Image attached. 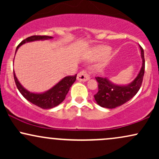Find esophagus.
<instances>
[{"label": "esophagus", "instance_id": "obj_1", "mask_svg": "<svg viewBox=\"0 0 159 159\" xmlns=\"http://www.w3.org/2000/svg\"><path fill=\"white\" fill-rule=\"evenodd\" d=\"M89 78H90V75H89L87 71L85 70V69H84V70L78 72L77 75V79L80 81H87Z\"/></svg>", "mask_w": 159, "mask_h": 159}]
</instances>
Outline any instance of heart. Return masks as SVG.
<instances>
[{
  "instance_id": "heart-1",
  "label": "heart",
  "mask_w": 159,
  "mask_h": 159,
  "mask_svg": "<svg viewBox=\"0 0 159 159\" xmlns=\"http://www.w3.org/2000/svg\"><path fill=\"white\" fill-rule=\"evenodd\" d=\"M109 51H110V48H107V47H104V48L99 49V52H101L102 53H107Z\"/></svg>"
}]
</instances>
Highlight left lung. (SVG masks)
<instances>
[{
  "instance_id": "left-lung-1",
  "label": "left lung",
  "mask_w": 159,
  "mask_h": 159,
  "mask_svg": "<svg viewBox=\"0 0 159 159\" xmlns=\"http://www.w3.org/2000/svg\"><path fill=\"white\" fill-rule=\"evenodd\" d=\"M140 48L143 60L142 67L139 74L130 84L127 86L115 85L106 78L96 77L98 82V90L97 93L94 95V98L98 105L106 108H115L127 102L137 94L141 87L145 70L143 49L141 46H140Z\"/></svg>"
}]
</instances>
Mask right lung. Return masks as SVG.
<instances>
[{
	"mask_svg": "<svg viewBox=\"0 0 159 159\" xmlns=\"http://www.w3.org/2000/svg\"><path fill=\"white\" fill-rule=\"evenodd\" d=\"M52 36L40 35L29 36V37L26 38L19 43V45L16 48V51L18 50L19 46L25 44V43H27V42H32L35 41V40H44L52 39ZM13 75L18 90H19V92L21 93V95L26 98L27 101L30 102L34 105L41 107V108L49 109L57 106L59 104H61L65 99L66 96L68 93L69 90V88L75 81L77 75L66 76V77L63 78L59 83L57 84L54 87H52V89H50L48 91L44 93H30L25 90L21 85V84L19 83V81H18L14 70Z\"/></svg>",
	"mask_w": 159,
	"mask_h": 159,
	"instance_id": "right-lung-1",
	"label": "right lung"
}]
</instances>
